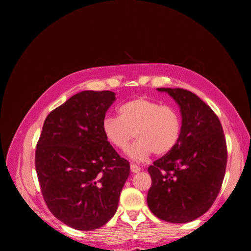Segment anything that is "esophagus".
I'll list each match as a JSON object with an SVG mask.
<instances>
[{
    "label": "esophagus",
    "instance_id": "obj_1",
    "mask_svg": "<svg viewBox=\"0 0 251 251\" xmlns=\"http://www.w3.org/2000/svg\"><path fill=\"white\" fill-rule=\"evenodd\" d=\"M130 170H131L132 174H137V173L140 172L141 168L138 167L137 165H135V164H131V165H130Z\"/></svg>",
    "mask_w": 251,
    "mask_h": 251
}]
</instances>
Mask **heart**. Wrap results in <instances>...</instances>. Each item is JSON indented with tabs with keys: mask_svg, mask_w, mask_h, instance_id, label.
Instances as JSON below:
<instances>
[{
	"mask_svg": "<svg viewBox=\"0 0 251 251\" xmlns=\"http://www.w3.org/2000/svg\"><path fill=\"white\" fill-rule=\"evenodd\" d=\"M117 113L119 117L103 120L102 134L111 146L122 151L128 148L135 134L138 141L127 151L134 162H146L153 153L165 155L179 141L181 119L173 106L137 97L120 105Z\"/></svg>",
	"mask_w": 251,
	"mask_h": 251,
	"instance_id": "b5f03b06",
	"label": "heart"
}]
</instances>
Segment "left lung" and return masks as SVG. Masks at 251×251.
Returning a JSON list of instances; mask_svg holds the SVG:
<instances>
[{
  "instance_id": "1",
  "label": "left lung",
  "mask_w": 251,
  "mask_h": 251,
  "mask_svg": "<svg viewBox=\"0 0 251 251\" xmlns=\"http://www.w3.org/2000/svg\"><path fill=\"white\" fill-rule=\"evenodd\" d=\"M180 108L179 141L148 172L152 178L147 201L159 219L191 222L202 216L219 194L226 167L221 123L199 96L182 88H157Z\"/></svg>"
}]
</instances>
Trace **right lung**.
Segmentation results:
<instances>
[{
    "instance_id": "add662e5",
    "label": "right lung",
    "mask_w": 251,
    "mask_h": 251,
    "mask_svg": "<svg viewBox=\"0 0 251 251\" xmlns=\"http://www.w3.org/2000/svg\"><path fill=\"white\" fill-rule=\"evenodd\" d=\"M109 90H84L52 110L35 151L42 194L58 220L79 231L104 226L114 216L130 166L102 134Z\"/></svg>"
}]
</instances>
